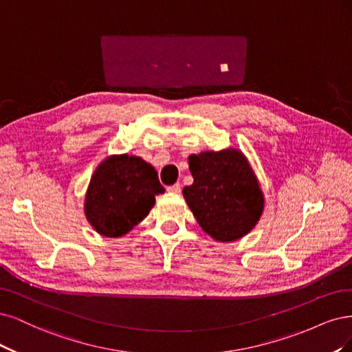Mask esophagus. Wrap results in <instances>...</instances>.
Returning <instances> with one entry per match:
<instances>
[{"label": "esophagus", "mask_w": 352, "mask_h": 352, "mask_svg": "<svg viewBox=\"0 0 352 352\" xmlns=\"http://www.w3.org/2000/svg\"><path fill=\"white\" fill-rule=\"evenodd\" d=\"M166 191L168 192H171V195H179L181 192V184H174V186H169L168 188H166Z\"/></svg>", "instance_id": "obj_1"}]
</instances>
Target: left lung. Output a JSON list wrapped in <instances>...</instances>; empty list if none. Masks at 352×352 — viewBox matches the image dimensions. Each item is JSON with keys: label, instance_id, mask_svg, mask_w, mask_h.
Wrapping results in <instances>:
<instances>
[{"label": "left lung", "instance_id": "8db88e82", "mask_svg": "<svg viewBox=\"0 0 352 352\" xmlns=\"http://www.w3.org/2000/svg\"><path fill=\"white\" fill-rule=\"evenodd\" d=\"M195 178L183 196L201 230L219 243L250 232L265 208L263 191L247 157L236 149L188 156Z\"/></svg>", "mask_w": 352, "mask_h": 352}]
</instances>
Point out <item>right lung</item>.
Here are the masks:
<instances>
[{
	"label": "right lung",
	"mask_w": 352,
	"mask_h": 352,
	"mask_svg": "<svg viewBox=\"0 0 352 352\" xmlns=\"http://www.w3.org/2000/svg\"><path fill=\"white\" fill-rule=\"evenodd\" d=\"M165 188L155 168L140 156L112 155L94 173L85 199V214L95 231L118 238L142 222Z\"/></svg>",
	"instance_id": "1"
}]
</instances>
